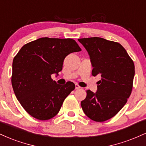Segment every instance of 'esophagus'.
Here are the masks:
<instances>
[{
  "mask_svg": "<svg viewBox=\"0 0 146 146\" xmlns=\"http://www.w3.org/2000/svg\"><path fill=\"white\" fill-rule=\"evenodd\" d=\"M80 88H81V87L79 86L78 84H75V89H80Z\"/></svg>",
  "mask_w": 146,
  "mask_h": 146,
  "instance_id": "esophagus-1",
  "label": "esophagus"
}]
</instances>
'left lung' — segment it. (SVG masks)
<instances>
[{
    "instance_id": "obj_1",
    "label": "left lung",
    "mask_w": 146,
    "mask_h": 146,
    "mask_svg": "<svg viewBox=\"0 0 146 146\" xmlns=\"http://www.w3.org/2000/svg\"><path fill=\"white\" fill-rule=\"evenodd\" d=\"M90 56L92 75L99 76L96 93L86 90L81 102L84 113L90 119L102 122L115 116L132 92L135 64L119 43L102 38H80Z\"/></svg>"
}]
</instances>
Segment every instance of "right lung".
<instances>
[{"instance_id":"right-lung-1","label":"right lung","mask_w":146,"mask_h":146,"mask_svg":"<svg viewBox=\"0 0 146 146\" xmlns=\"http://www.w3.org/2000/svg\"><path fill=\"white\" fill-rule=\"evenodd\" d=\"M74 40L41 38L25 44L14 57L11 84L24 109L39 120L55 117L74 83L58 84L51 79L62 70L66 56L81 51Z\"/></svg>"}]
</instances>
